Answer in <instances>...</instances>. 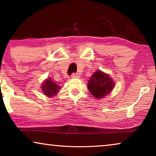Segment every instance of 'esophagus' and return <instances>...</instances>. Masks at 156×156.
<instances>
[{"instance_id": "esophagus-1", "label": "esophagus", "mask_w": 156, "mask_h": 156, "mask_svg": "<svg viewBox=\"0 0 156 156\" xmlns=\"http://www.w3.org/2000/svg\"><path fill=\"white\" fill-rule=\"evenodd\" d=\"M72 78H73V79H76V78H80V75H79V74H72Z\"/></svg>"}]
</instances>
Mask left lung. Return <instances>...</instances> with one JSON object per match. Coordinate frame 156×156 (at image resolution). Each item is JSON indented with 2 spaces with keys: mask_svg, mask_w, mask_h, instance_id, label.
I'll use <instances>...</instances> for the list:
<instances>
[{
  "mask_svg": "<svg viewBox=\"0 0 156 156\" xmlns=\"http://www.w3.org/2000/svg\"><path fill=\"white\" fill-rule=\"evenodd\" d=\"M115 87V82L110 74L101 70H97L88 80L89 91L97 99L105 98L110 94Z\"/></svg>",
  "mask_w": 156,
  "mask_h": 156,
  "instance_id": "8db88e82",
  "label": "left lung"
}]
</instances>
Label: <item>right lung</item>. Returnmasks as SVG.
I'll return each instance as SVG.
<instances>
[{
	"mask_svg": "<svg viewBox=\"0 0 156 156\" xmlns=\"http://www.w3.org/2000/svg\"><path fill=\"white\" fill-rule=\"evenodd\" d=\"M42 92L48 98H52L57 95V94L59 91L61 87L57 84L55 82H53L51 77L47 78L43 81V83L41 84Z\"/></svg>",
	"mask_w": 156,
	"mask_h": 156,
	"instance_id": "1",
	"label": "right lung"
}]
</instances>
